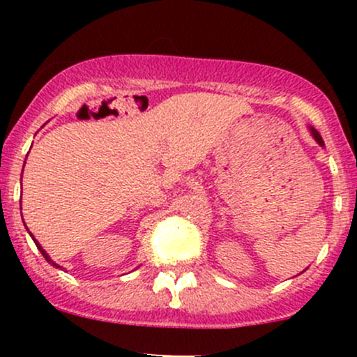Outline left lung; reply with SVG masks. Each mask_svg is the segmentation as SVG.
<instances>
[{
  "label": "left lung",
  "mask_w": 357,
  "mask_h": 357,
  "mask_svg": "<svg viewBox=\"0 0 357 357\" xmlns=\"http://www.w3.org/2000/svg\"><path fill=\"white\" fill-rule=\"evenodd\" d=\"M309 132H310V136H312V137H314V141H315V142H317V144H319V146H321V147H324V141H322L321 134H319V132H317V130H315L312 126H309Z\"/></svg>",
  "instance_id": "8db88e82"
}]
</instances>
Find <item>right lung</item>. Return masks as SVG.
Segmentation results:
<instances>
[{"instance_id": "1", "label": "right lung", "mask_w": 357, "mask_h": 357, "mask_svg": "<svg viewBox=\"0 0 357 357\" xmlns=\"http://www.w3.org/2000/svg\"><path fill=\"white\" fill-rule=\"evenodd\" d=\"M23 167H24V165H23ZM20 204H22V203H20ZM26 230H28V228H26ZM28 233H30V236H31V238H33V241H35V245H36V247H38V250H40V252H42V255L45 257V260H47V261H48V264H50V265H53V267H56V268H60V270H61V267H60V265H59V264H55V261H53V260H52V258H50V255H48V253H47V252H45V250H43V247H42V245H40V243H38V240H36V238H35V236H33V235H31V231H28Z\"/></svg>"}]
</instances>
